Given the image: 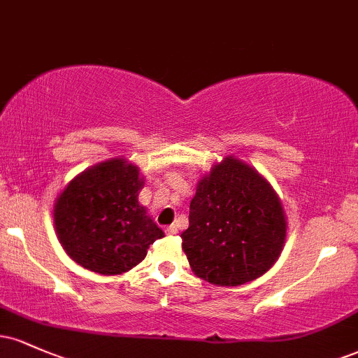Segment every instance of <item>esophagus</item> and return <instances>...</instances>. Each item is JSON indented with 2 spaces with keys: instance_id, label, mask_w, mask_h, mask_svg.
I'll return each mask as SVG.
<instances>
[{
  "instance_id": "1",
  "label": "esophagus",
  "mask_w": 358,
  "mask_h": 358,
  "mask_svg": "<svg viewBox=\"0 0 358 358\" xmlns=\"http://www.w3.org/2000/svg\"><path fill=\"white\" fill-rule=\"evenodd\" d=\"M166 234H170V236H175V234H178V227L176 225H168L166 227Z\"/></svg>"
}]
</instances>
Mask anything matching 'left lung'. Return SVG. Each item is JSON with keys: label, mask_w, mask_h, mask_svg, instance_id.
Segmentation results:
<instances>
[{"label": "left lung", "mask_w": 358, "mask_h": 358, "mask_svg": "<svg viewBox=\"0 0 358 358\" xmlns=\"http://www.w3.org/2000/svg\"><path fill=\"white\" fill-rule=\"evenodd\" d=\"M285 239L281 202L254 168L225 158L196 185L182 245L199 278L215 286L254 281L274 264Z\"/></svg>", "instance_id": "obj_1"}]
</instances>
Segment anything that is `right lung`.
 Here are the masks:
<instances>
[{
    "label": "right lung",
    "mask_w": 358,
    "mask_h": 358,
    "mask_svg": "<svg viewBox=\"0 0 358 358\" xmlns=\"http://www.w3.org/2000/svg\"><path fill=\"white\" fill-rule=\"evenodd\" d=\"M143 185L138 166L114 158L82 171L60 193L55 231L77 264L106 276L122 274L165 237L138 202Z\"/></svg>",
    "instance_id": "1"
}]
</instances>
